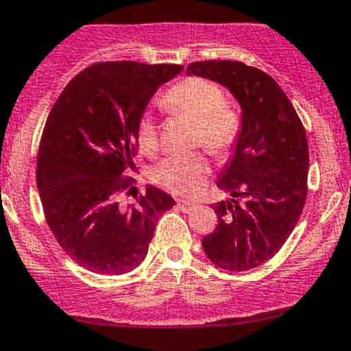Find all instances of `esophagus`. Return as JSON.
Masks as SVG:
<instances>
[{
    "label": "esophagus",
    "instance_id": "1",
    "mask_svg": "<svg viewBox=\"0 0 351 351\" xmlns=\"http://www.w3.org/2000/svg\"><path fill=\"white\" fill-rule=\"evenodd\" d=\"M194 204L192 202H187V200H177V208H179L180 212H186V214H189V212L194 210Z\"/></svg>",
    "mask_w": 351,
    "mask_h": 351
}]
</instances>
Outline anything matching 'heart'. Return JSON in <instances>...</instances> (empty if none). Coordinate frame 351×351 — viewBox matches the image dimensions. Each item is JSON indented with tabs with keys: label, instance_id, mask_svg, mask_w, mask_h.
I'll return each instance as SVG.
<instances>
[{
	"label": "heart",
	"instance_id": "obj_1",
	"mask_svg": "<svg viewBox=\"0 0 351 351\" xmlns=\"http://www.w3.org/2000/svg\"><path fill=\"white\" fill-rule=\"evenodd\" d=\"M223 90L215 82L191 76L176 82L159 104L172 116L195 121L194 145H204L217 159H226L237 145L242 119L240 114L223 101ZM141 151L154 156L159 149L157 125L151 114H143L137 123ZM208 176V162L202 154L169 157L152 169L151 177L157 186L177 195H195L202 191Z\"/></svg>",
	"mask_w": 351,
	"mask_h": 351
}]
</instances>
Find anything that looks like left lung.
I'll use <instances>...</instances> for the list:
<instances>
[{"label": "left lung", "mask_w": 351, "mask_h": 351, "mask_svg": "<svg viewBox=\"0 0 351 351\" xmlns=\"http://www.w3.org/2000/svg\"><path fill=\"white\" fill-rule=\"evenodd\" d=\"M187 74L227 88L242 108L237 145L217 187L219 226L202 239L208 261L228 271L270 261L290 237L306 200L308 144L292 102L274 77L240 61H199Z\"/></svg>", "instance_id": "left-lung-1"}]
</instances>
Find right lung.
Returning <instances> with one entry per match:
<instances>
[{
	"label": "right lung",
	"instance_id": "right-lung-1",
	"mask_svg": "<svg viewBox=\"0 0 351 351\" xmlns=\"http://www.w3.org/2000/svg\"><path fill=\"white\" fill-rule=\"evenodd\" d=\"M179 64L99 62L69 81L54 102L38 154L43 210L62 250L99 275H123L147 255L156 223L174 199L154 186L123 206L136 180L137 123Z\"/></svg>",
	"mask_w": 351,
	"mask_h": 351
}]
</instances>
